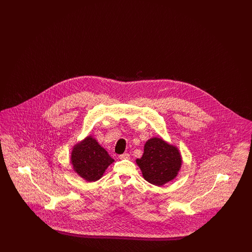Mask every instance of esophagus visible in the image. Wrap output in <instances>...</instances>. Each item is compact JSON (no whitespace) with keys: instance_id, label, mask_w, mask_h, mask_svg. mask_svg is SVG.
Segmentation results:
<instances>
[{"instance_id":"1","label":"esophagus","mask_w":252,"mask_h":252,"mask_svg":"<svg viewBox=\"0 0 252 252\" xmlns=\"http://www.w3.org/2000/svg\"><path fill=\"white\" fill-rule=\"evenodd\" d=\"M129 154L128 153H124V154H122L119 156L121 159H127V158H129Z\"/></svg>"}]
</instances>
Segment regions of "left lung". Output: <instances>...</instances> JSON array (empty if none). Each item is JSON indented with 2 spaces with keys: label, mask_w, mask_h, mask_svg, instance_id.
<instances>
[{
  "label": "left lung",
  "mask_w": 252,
  "mask_h": 252,
  "mask_svg": "<svg viewBox=\"0 0 252 252\" xmlns=\"http://www.w3.org/2000/svg\"><path fill=\"white\" fill-rule=\"evenodd\" d=\"M136 161L144 180L157 186L175 179L181 165L179 150L159 138L148 140L144 145V155Z\"/></svg>",
  "instance_id": "obj_1"
}]
</instances>
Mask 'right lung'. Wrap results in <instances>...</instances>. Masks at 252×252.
<instances>
[{
    "label": "right lung",
    "mask_w": 252,
    "mask_h": 252,
    "mask_svg": "<svg viewBox=\"0 0 252 252\" xmlns=\"http://www.w3.org/2000/svg\"><path fill=\"white\" fill-rule=\"evenodd\" d=\"M113 160L92 137H87L81 144L75 145L72 152L74 171L87 181L99 180Z\"/></svg>",
    "instance_id": "right-lung-1"
}]
</instances>
